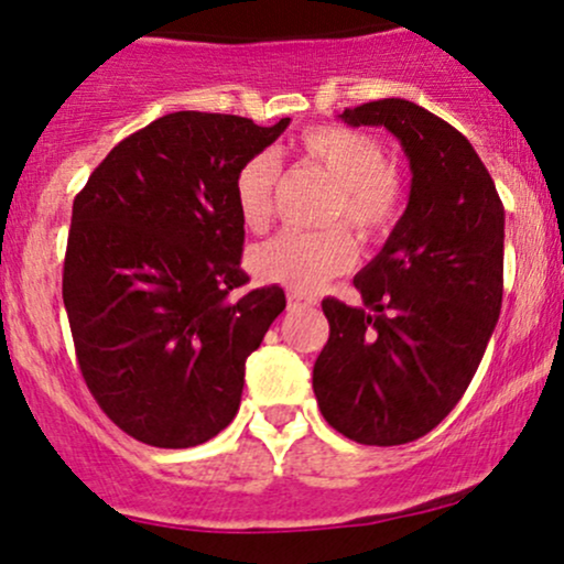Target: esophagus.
<instances>
[{
	"label": "esophagus",
	"mask_w": 564,
	"mask_h": 564,
	"mask_svg": "<svg viewBox=\"0 0 564 564\" xmlns=\"http://www.w3.org/2000/svg\"><path fill=\"white\" fill-rule=\"evenodd\" d=\"M286 302H289V307H310V304H315V296L307 294V291L291 289V291H286Z\"/></svg>",
	"instance_id": "1"
}]
</instances>
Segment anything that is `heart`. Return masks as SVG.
Returning <instances> with one entry per match:
<instances>
[{"instance_id": "obj_1", "label": "heart", "mask_w": 564, "mask_h": 564, "mask_svg": "<svg viewBox=\"0 0 564 564\" xmlns=\"http://www.w3.org/2000/svg\"><path fill=\"white\" fill-rule=\"evenodd\" d=\"M310 164L334 180L326 200V223H345L360 238H379L398 223L403 187L387 166L384 145L371 134L349 127H313L296 142ZM278 180L275 153H254L232 177V204L249 230H262L273 212ZM355 260V243L341 225L326 230H281L268 241L251 246L249 270L262 283L296 291L315 289L328 278L345 273Z\"/></svg>"}]
</instances>
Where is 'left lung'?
<instances>
[{
  "mask_svg": "<svg viewBox=\"0 0 564 564\" xmlns=\"http://www.w3.org/2000/svg\"><path fill=\"white\" fill-rule=\"evenodd\" d=\"M387 127L411 161V196L384 249L355 275L360 307L323 300L328 341L313 368L321 413L364 445H403L467 392L503 294V204L458 129L416 102L345 108Z\"/></svg>",
  "mask_w": 564,
  "mask_h": 564,
  "instance_id": "1",
  "label": "left lung"
}]
</instances>
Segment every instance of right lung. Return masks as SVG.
Listing matches in <instances>:
<instances>
[{"mask_svg":"<svg viewBox=\"0 0 564 564\" xmlns=\"http://www.w3.org/2000/svg\"><path fill=\"white\" fill-rule=\"evenodd\" d=\"M286 127L166 113L121 140L74 198L63 304L76 360L102 413L140 443L193 448L241 405L246 358L286 294L243 289L232 177Z\"/></svg>","mask_w":564,"mask_h":564,"instance_id":"1","label":"right lung"}]
</instances>
